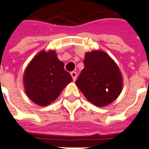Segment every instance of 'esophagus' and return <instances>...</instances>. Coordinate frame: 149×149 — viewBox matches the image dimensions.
<instances>
[{"label":"esophagus","mask_w":149,"mask_h":149,"mask_svg":"<svg viewBox=\"0 0 149 149\" xmlns=\"http://www.w3.org/2000/svg\"><path fill=\"white\" fill-rule=\"evenodd\" d=\"M71 76H72V77L73 81H76V80H77V72H71Z\"/></svg>","instance_id":"1"}]
</instances>
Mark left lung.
I'll list each match as a JSON object with an SVG mask.
<instances>
[{
  "label": "left lung",
  "instance_id": "obj_1",
  "mask_svg": "<svg viewBox=\"0 0 149 149\" xmlns=\"http://www.w3.org/2000/svg\"><path fill=\"white\" fill-rule=\"evenodd\" d=\"M84 68L76 85L89 102L97 107H105L118 97L123 80L118 66L102 51L85 54Z\"/></svg>",
  "mask_w": 149,
  "mask_h": 149
}]
</instances>
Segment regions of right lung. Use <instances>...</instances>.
I'll return each mask as SVG.
<instances>
[{"label": "right lung", "mask_w": 149, "mask_h": 149, "mask_svg": "<svg viewBox=\"0 0 149 149\" xmlns=\"http://www.w3.org/2000/svg\"><path fill=\"white\" fill-rule=\"evenodd\" d=\"M72 76L64 70L54 50H42L29 62L23 75L25 93L36 104L45 107L55 101Z\"/></svg>", "instance_id": "add662e5"}]
</instances>
